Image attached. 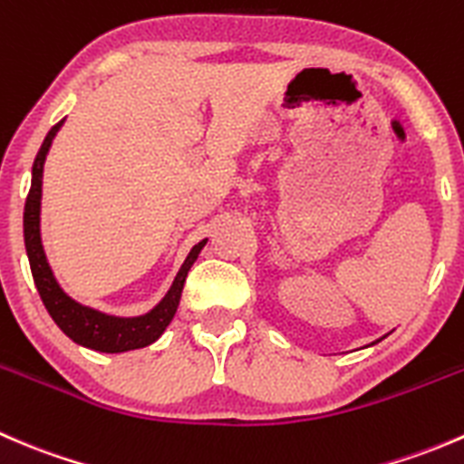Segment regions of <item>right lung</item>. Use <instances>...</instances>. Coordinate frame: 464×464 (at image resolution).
<instances>
[{
	"label": "right lung",
	"mask_w": 464,
	"mask_h": 464,
	"mask_svg": "<svg viewBox=\"0 0 464 464\" xmlns=\"http://www.w3.org/2000/svg\"><path fill=\"white\" fill-rule=\"evenodd\" d=\"M63 123L64 121H60V123H55L49 130L35 161H33L31 190L24 204V245L26 254H29L33 280H35V287L40 292V298L44 303L46 312L51 314V319L55 321V325L72 341L85 345V348L98 350V353H125V350L143 348V345H150L152 341H157L161 336V332L168 327V323L172 321V316H175L186 276H188V269L193 266V262L198 260L199 251L204 249L206 240L199 242L198 246H193L188 258L181 265L170 292L166 294V298L150 314L137 316V319H116V316L101 314V312L89 310V307H82L76 301H72L58 287V283H55L40 240L42 170H44V159L51 148V141H53L55 132H58Z\"/></svg>",
	"instance_id": "right-lung-1"
}]
</instances>
